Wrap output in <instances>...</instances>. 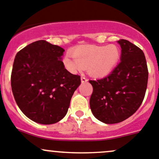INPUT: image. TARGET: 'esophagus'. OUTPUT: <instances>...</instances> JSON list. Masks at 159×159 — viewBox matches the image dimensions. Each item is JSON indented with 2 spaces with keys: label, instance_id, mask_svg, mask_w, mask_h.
I'll list each match as a JSON object with an SVG mask.
<instances>
[{
  "label": "esophagus",
  "instance_id": "obj_1",
  "mask_svg": "<svg viewBox=\"0 0 159 159\" xmlns=\"http://www.w3.org/2000/svg\"><path fill=\"white\" fill-rule=\"evenodd\" d=\"M81 82H82V83H84V82H87L88 79L85 78V77L82 76V77H81Z\"/></svg>",
  "mask_w": 159,
  "mask_h": 159
}]
</instances>
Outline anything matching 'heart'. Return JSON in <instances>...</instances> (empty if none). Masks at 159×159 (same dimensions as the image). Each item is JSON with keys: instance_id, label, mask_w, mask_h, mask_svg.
I'll return each instance as SVG.
<instances>
[{"instance_id": "b5f03b06", "label": "heart", "mask_w": 159, "mask_h": 159, "mask_svg": "<svg viewBox=\"0 0 159 159\" xmlns=\"http://www.w3.org/2000/svg\"><path fill=\"white\" fill-rule=\"evenodd\" d=\"M72 57L67 55L64 58V65L70 72L87 69L91 76L102 78L115 68L120 57V51L115 45H84L73 50Z\"/></svg>"}]
</instances>
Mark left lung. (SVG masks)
Here are the masks:
<instances>
[{
    "instance_id": "1",
    "label": "left lung",
    "mask_w": 159,
    "mask_h": 159,
    "mask_svg": "<svg viewBox=\"0 0 159 159\" xmlns=\"http://www.w3.org/2000/svg\"><path fill=\"white\" fill-rule=\"evenodd\" d=\"M120 62L108 76L92 81L90 98L92 113L107 124L120 123L133 115L144 100L148 79L142 50L126 39H120Z\"/></svg>"
}]
</instances>
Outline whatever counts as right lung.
Wrapping results in <instances>:
<instances>
[{"label": "right lung", "mask_w": 159, "mask_h": 159, "mask_svg": "<svg viewBox=\"0 0 159 159\" xmlns=\"http://www.w3.org/2000/svg\"><path fill=\"white\" fill-rule=\"evenodd\" d=\"M64 50L39 40L18 52L11 84L17 105L34 122L53 124L67 114L70 99L81 84L79 75L64 68Z\"/></svg>", "instance_id": "1"}]
</instances>
